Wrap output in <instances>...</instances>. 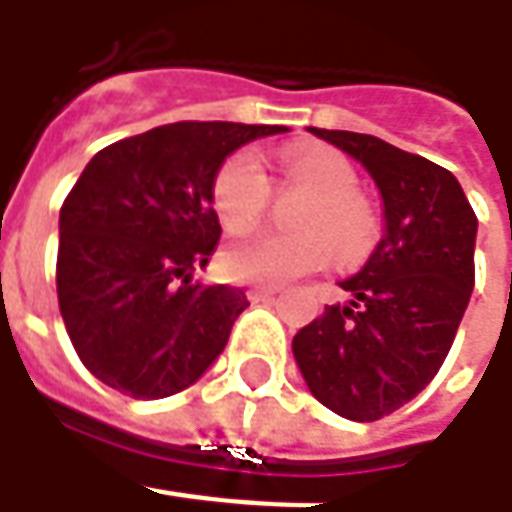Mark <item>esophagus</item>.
<instances>
[{
	"instance_id": "esophagus-1",
	"label": "esophagus",
	"mask_w": 512,
	"mask_h": 512,
	"mask_svg": "<svg viewBox=\"0 0 512 512\" xmlns=\"http://www.w3.org/2000/svg\"><path fill=\"white\" fill-rule=\"evenodd\" d=\"M247 296H250L253 302H270V299H276V290H273V287H250Z\"/></svg>"
}]
</instances>
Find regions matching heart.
Instances as JSON below:
<instances>
[{
  "label": "heart",
  "mask_w": 512,
  "mask_h": 512,
  "mask_svg": "<svg viewBox=\"0 0 512 512\" xmlns=\"http://www.w3.org/2000/svg\"><path fill=\"white\" fill-rule=\"evenodd\" d=\"M287 185L307 190L285 236L233 239L222 250V267L230 279L285 285L325 265L330 250L336 262L362 259L379 239L376 210L356 193L359 173L342 153L327 148L287 150L282 156ZM270 185L256 153L239 150L227 156L213 176L210 199L219 222L230 233L259 225L267 207ZM331 247L327 248L326 245Z\"/></svg>",
  "instance_id": "b5f03b06"
}]
</instances>
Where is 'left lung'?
Segmentation results:
<instances>
[{"label":"left lung","mask_w":512,"mask_h":512,"mask_svg":"<svg viewBox=\"0 0 512 512\" xmlns=\"http://www.w3.org/2000/svg\"><path fill=\"white\" fill-rule=\"evenodd\" d=\"M379 187L384 233L364 267L339 282L347 305L293 336L310 393L350 422H376L416 399L439 373L462 322L476 267V213L436 162L350 130L310 128Z\"/></svg>","instance_id":"left-lung-1"}]
</instances>
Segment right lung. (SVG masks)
Wrapping results in <instances>:
<instances>
[{"instance_id": "right-lung-1", "label": "right lung", "mask_w": 512, "mask_h": 512, "mask_svg": "<svg viewBox=\"0 0 512 512\" xmlns=\"http://www.w3.org/2000/svg\"><path fill=\"white\" fill-rule=\"evenodd\" d=\"M282 125L176 122L99 150L59 210L56 293L82 364L133 399L185 390L225 350L245 290L193 282L219 245L210 187Z\"/></svg>"}]
</instances>
